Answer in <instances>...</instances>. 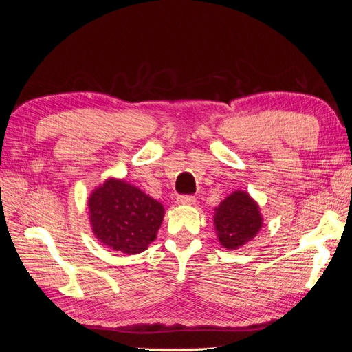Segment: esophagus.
<instances>
[{
    "mask_svg": "<svg viewBox=\"0 0 352 352\" xmlns=\"http://www.w3.org/2000/svg\"><path fill=\"white\" fill-rule=\"evenodd\" d=\"M176 201H177V204H186V206H192V204H195L197 198H195L194 195H177Z\"/></svg>",
    "mask_w": 352,
    "mask_h": 352,
    "instance_id": "esophagus-1",
    "label": "esophagus"
}]
</instances>
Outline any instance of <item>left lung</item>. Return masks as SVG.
I'll return each instance as SVG.
<instances>
[{"instance_id":"obj_1","label":"left lung","mask_w":352,"mask_h":352,"mask_svg":"<svg viewBox=\"0 0 352 352\" xmlns=\"http://www.w3.org/2000/svg\"><path fill=\"white\" fill-rule=\"evenodd\" d=\"M214 225L223 247L236 250L257 235L263 219L257 202L247 192L236 190L216 208Z\"/></svg>"}]
</instances>
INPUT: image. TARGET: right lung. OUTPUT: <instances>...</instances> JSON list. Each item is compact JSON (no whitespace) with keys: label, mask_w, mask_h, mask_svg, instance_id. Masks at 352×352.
Returning a JSON list of instances; mask_svg holds the SVG:
<instances>
[{"label":"right lung","mask_w":352,"mask_h":352,"mask_svg":"<svg viewBox=\"0 0 352 352\" xmlns=\"http://www.w3.org/2000/svg\"><path fill=\"white\" fill-rule=\"evenodd\" d=\"M88 202L95 236L123 254L145 251L164 217L160 202L123 180L109 179L94 190Z\"/></svg>","instance_id":"1"}]
</instances>
